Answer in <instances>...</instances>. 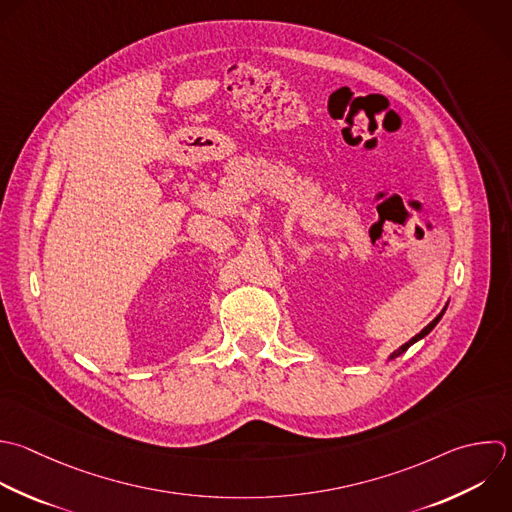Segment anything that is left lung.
I'll list each match as a JSON object with an SVG mask.
<instances>
[{"mask_svg":"<svg viewBox=\"0 0 512 512\" xmlns=\"http://www.w3.org/2000/svg\"><path fill=\"white\" fill-rule=\"evenodd\" d=\"M444 310H446V308H444ZM444 310H442V312H440V314H438V316H436V318H434V320H432V322H430V324H428V326H426V328H422V330H420V332H418V334H416V336H414V338H410V340H408V342H406V344H402V346H400V348H398V350H394V352H392V354H390V356H388V358H390V360H392V358H396V356H400V354H404V352H406V350H408V348H410V346H412V344H414V342H418V340H420V338H424V336H426V334H428V332H430V330H432V328H434V326H436V324H438V320H440V318H442V314H444Z\"/></svg>","mask_w":512,"mask_h":512,"instance_id":"left-lung-1","label":"left lung"}]
</instances>
